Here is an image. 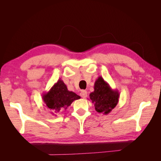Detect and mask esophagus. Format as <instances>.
<instances>
[{
  "instance_id": "34e87169",
  "label": "esophagus",
  "mask_w": 161,
  "mask_h": 161,
  "mask_svg": "<svg viewBox=\"0 0 161 161\" xmlns=\"http://www.w3.org/2000/svg\"><path fill=\"white\" fill-rule=\"evenodd\" d=\"M80 95L81 97H82V98L85 99V98H86V97H87V92L86 91H85V90H82L80 92Z\"/></svg>"
}]
</instances>
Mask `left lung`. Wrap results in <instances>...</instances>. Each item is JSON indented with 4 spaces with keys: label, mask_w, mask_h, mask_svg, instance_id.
Returning <instances> with one entry per match:
<instances>
[{
    "label": "left lung",
    "mask_w": 161,
    "mask_h": 161,
    "mask_svg": "<svg viewBox=\"0 0 161 161\" xmlns=\"http://www.w3.org/2000/svg\"><path fill=\"white\" fill-rule=\"evenodd\" d=\"M89 97L95 110L107 115L118 105L119 93L118 90L112 89L103 78L99 76L95 82L94 91L91 92Z\"/></svg>",
    "instance_id": "8db88e82"
}]
</instances>
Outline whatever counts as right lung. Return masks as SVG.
Listing matches in <instances>:
<instances>
[{"mask_svg": "<svg viewBox=\"0 0 161 161\" xmlns=\"http://www.w3.org/2000/svg\"><path fill=\"white\" fill-rule=\"evenodd\" d=\"M80 97L75 92L69 91L62 80L59 79L47 92L42 95V99L47 109L52 115L66 110L73 101L79 99Z\"/></svg>", "mask_w": 161, "mask_h": 161, "instance_id": "1", "label": "right lung"}]
</instances>
